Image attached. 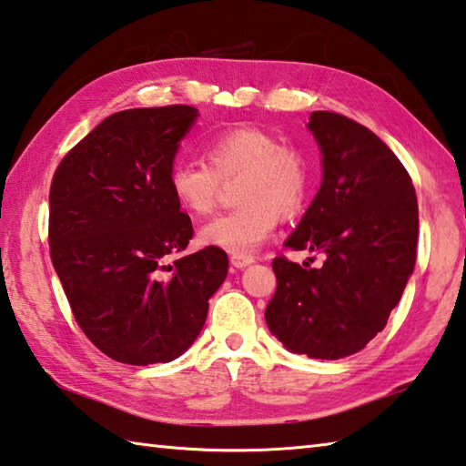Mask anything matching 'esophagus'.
I'll return each mask as SVG.
<instances>
[{
	"label": "esophagus",
	"mask_w": 466,
	"mask_h": 466,
	"mask_svg": "<svg viewBox=\"0 0 466 466\" xmlns=\"http://www.w3.org/2000/svg\"><path fill=\"white\" fill-rule=\"evenodd\" d=\"M254 262H256L254 256H239V254H233V256H231V264H233L235 268H246V266L254 264Z\"/></svg>",
	"instance_id": "obj_1"
}]
</instances>
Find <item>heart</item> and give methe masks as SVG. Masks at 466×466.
I'll return each instance as SVG.
<instances>
[{"label":"heart","instance_id":"1","mask_svg":"<svg viewBox=\"0 0 466 466\" xmlns=\"http://www.w3.org/2000/svg\"><path fill=\"white\" fill-rule=\"evenodd\" d=\"M207 163L179 159L169 169V190L182 208L204 217L217 207L223 179L238 177L241 204L200 228V243L248 256L274 233L279 218L303 210L311 187L307 155L280 145L258 127H235L204 143Z\"/></svg>","mask_w":466,"mask_h":466}]
</instances>
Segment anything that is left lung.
I'll list each match as a JSON object with an SVG mask.
<instances>
[{
  "mask_svg": "<svg viewBox=\"0 0 466 466\" xmlns=\"http://www.w3.org/2000/svg\"><path fill=\"white\" fill-rule=\"evenodd\" d=\"M323 182L284 246L325 256L319 268L274 258L266 323L290 352L338 360L385 329L415 266L418 196L397 155L356 120L313 112ZM313 262V259H311Z\"/></svg>",
  "mask_w": 466,
  "mask_h": 466,
  "instance_id": "1",
  "label": "left lung"
}]
</instances>
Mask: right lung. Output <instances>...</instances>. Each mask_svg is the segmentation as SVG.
<instances>
[{"label": "right lung", "mask_w": 466, "mask_h": 466, "mask_svg": "<svg viewBox=\"0 0 466 466\" xmlns=\"http://www.w3.org/2000/svg\"><path fill=\"white\" fill-rule=\"evenodd\" d=\"M198 110L174 104L104 118L56 167L48 246L81 331L122 364L169 362L198 338L228 258L184 256L194 228L169 169Z\"/></svg>", "instance_id": "obj_1"}]
</instances>
